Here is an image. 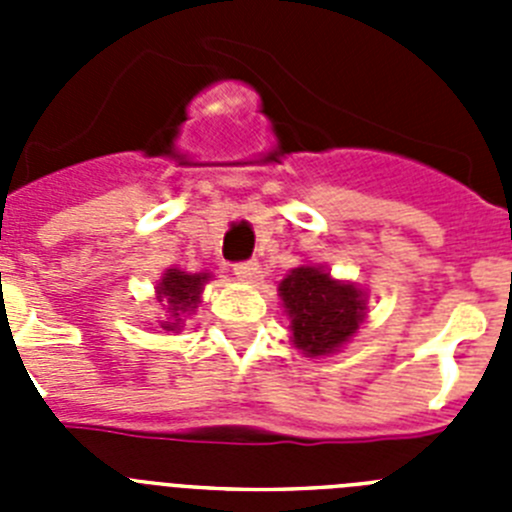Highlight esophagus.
Masks as SVG:
<instances>
[{
    "label": "esophagus",
    "mask_w": 512,
    "mask_h": 512,
    "mask_svg": "<svg viewBox=\"0 0 512 512\" xmlns=\"http://www.w3.org/2000/svg\"><path fill=\"white\" fill-rule=\"evenodd\" d=\"M235 277H241L243 282H253V279L259 277V264L256 261H238V264L233 266Z\"/></svg>",
    "instance_id": "1"
}]
</instances>
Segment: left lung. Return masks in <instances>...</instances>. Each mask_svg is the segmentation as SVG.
I'll list each match as a JSON object with an SVG mask.
<instances>
[{
	"instance_id": "1",
	"label": "left lung",
	"mask_w": 512,
	"mask_h": 512,
	"mask_svg": "<svg viewBox=\"0 0 512 512\" xmlns=\"http://www.w3.org/2000/svg\"><path fill=\"white\" fill-rule=\"evenodd\" d=\"M284 307L292 318L295 346L307 356H325L336 351L359 330L366 300L354 284L333 282L318 266H300L289 271L279 284Z\"/></svg>"
}]
</instances>
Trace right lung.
<instances>
[{
	"label": "right lung",
	"mask_w": 512,
	"mask_h": 512,
	"mask_svg": "<svg viewBox=\"0 0 512 512\" xmlns=\"http://www.w3.org/2000/svg\"><path fill=\"white\" fill-rule=\"evenodd\" d=\"M207 279H210L207 274H187V271L179 269L166 271V277L158 284V300H166V307H169L171 318H174V323H164L166 330L179 328L184 312L197 307L200 292L202 287H205Z\"/></svg>",
	"instance_id": "add662e5"
}]
</instances>
